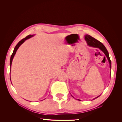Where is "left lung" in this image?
<instances>
[{
  "mask_svg": "<svg viewBox=\"0 0 122 122\" xmlns=\"http://www.w3.org/2000/svg\"><path fill=\"white\" fill-rule=\"evenodd\" d=\"M85 40H86V42L88 44V45H89L90 46H91V47L99 48L100 49L102 50L103 52L104 53V54L106 55V56L107 57V59H108V61L109 62V65H110V69H111L112 62H111V61H110V60L108 51L107 50L106 48H105V47L104 46V45H103V44L101 42L99 41H98L97 40L93 38L92 36L88 35L85 36ZM100 96L97 97L96 98H94V99L97 98L98 97H99Z\"/></svg>",
  "mask_w": 122,
  "mask_h": 122,
  "instance_id": "left-lung-1",
  "label": "left lung"
}]
</instances>
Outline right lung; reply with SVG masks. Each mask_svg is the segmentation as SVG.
Instances as JSON below:
<instances>
[{
    "label": "right lung",
    "mask_w": 122,
    "mask_h": 122,
    "mask_svg": "<svg viewBox=\"0 0 122 122\" xmlns=\"http://www.w3.org/2000/svg\"><path fill=\"white\" fill-rule=\"evenodd\" d=\"M33 36V35H28V36H27L26 38L23 39L22 40H21L17 44V45L15 46V48L14 49V51H13V52L12 55H11L10 59V68H11V66H12V62L13 59V58L14 57V55H15V54L16 53V51H17V49H18V48L20 47V46L24 42V41H25V40H26L28 39H29V38H31V36Z\"/></svg>",
    "instance_id": "right-lung-1"
}]
</instances>
